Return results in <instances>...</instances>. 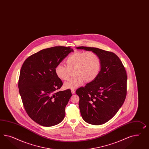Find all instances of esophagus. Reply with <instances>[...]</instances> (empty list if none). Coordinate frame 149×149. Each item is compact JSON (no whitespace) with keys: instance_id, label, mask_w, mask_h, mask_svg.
I'll use <instances>...</instances> for the list:
<instances>
[{"instance_id":"34e87169","label":"esophagus","mask_w":149,"mask_h":149,"mask_svg":"<svg viewBox=\"0 0 149 149\" xmlns=\"http://www.w3.org/2000/svg\"><path fill=\"white\" fill-rule=\"evenodd\" d=\"M71 92H72V94H74L75 93V91L74 89H72Z\"/></svg>"}]
</instances>
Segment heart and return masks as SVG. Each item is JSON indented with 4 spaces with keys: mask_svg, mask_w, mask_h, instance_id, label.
<instances>
[{
    "mask_svg": "<svg viewBox=\"0 0 149 149\" xmlns=\"http://www.w3.org/2000/svg\"><path fill=\"white\" fill-rule=\"evenodd\" d=\"M67 65H57L55 72L57 77L63 81L68 80L74 72L75 75L64 84L66 89H75L84 81L90 82L97 78L101 69V60L97 53L92 51L76 52L65 60Z\"/></svg>",
    "mask_w": 149,
    "mask_h": 149,
    "instance_id": "heart-1",
    "label": "heart"
}]
</instances>
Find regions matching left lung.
I'll use <instances>...</instances> for the list:
<instances>
[{"instance_id": "obj_1", "label": "left lung", "mask_w": 149, "mask_h": 149, "mask_svg": "<svg viewBox=\"0 0 149 149\" xmlns=\"http://www.w3.org/2000/svg\"><path fill=\"white\" fill-rule=\"evenodd\" d=\"M77 49L97 53L101 69L97 78L76 91L83 119L92 125H102L114 117L123 105L127 92V77L120 58L114 53L97 48Z\"/></svg>"}]
</instances>
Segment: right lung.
Returning <instances> with one entry per match:
<instances>
[{"instance_id":"1","label":"right lung","mask_w":149,"mask_h":149,"mask_svg":"<svg viewBox=\"0 0 149 149\" xmlns=\"http://www.w3.org/2000/svg\"><path fill=\"white\" fill-rule=\"evenodd\" d=\"M72 52L69 47L44 49L29 57L22 66L19 94L29 116L39 125L52 126L64 119L72 93L69 89L57 92L63 83L55 69Z\"/></svg>"}]
</instances>
